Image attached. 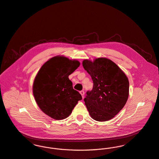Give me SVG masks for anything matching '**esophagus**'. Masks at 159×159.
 <instances>
[{"instance_id":"esophagus-1","label":"esophagus","mask_w":159,"mask_h":159,"mask_svg":"<svg viewBox=\"0 0 159 159\" xmlns=\"http://www.w3.org/2000/svg\"><path fill=\"white\" fill-rule=\"evenodd\" d=\"M80 94L82 95V98L84 99V96H85V92H84V90H83V91H81L80 92Z\"/></svg>"}]
</instances>
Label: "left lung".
Returning <instances> with one entry per match:
<instances>
[{
    "instance_id": "8db88e82",
    "label": "left lung",
    "mask_w": 159,
    "mask_h": 159,
    "mask_svg": "<svg viewBox=\"0 0 159 159\" xmlns=\"http://www.w3.org/2000/svg\"><path fill=\"white\" fill-rule=\"evenodd\" d=\"M84 68L91 75L93 87L84 99L90 116L97 121H107L115 116L129 97V82L123 70L107 58L84 60Z\"/></svg>"
}]
</instances>
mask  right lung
<instances>
[{
  "label": "right lung",
  "instance_id": "obj_1",
  "mask_svg": "<svg viewBox=\"0 0 159 159\" xmlns=\"http://www.w3.org/2000/svg\"><path fill=\"white\" fill-rule=\"evenodd\" d=\"M79 66L77 60L58 55L47 61L36 75L32 88L36 102L42 111L54 120L68 117L82 99L73 89L68 77Z\"/></svg>",
  "mask_w": 159,
  "mask_h": 159
}]
</instances>
